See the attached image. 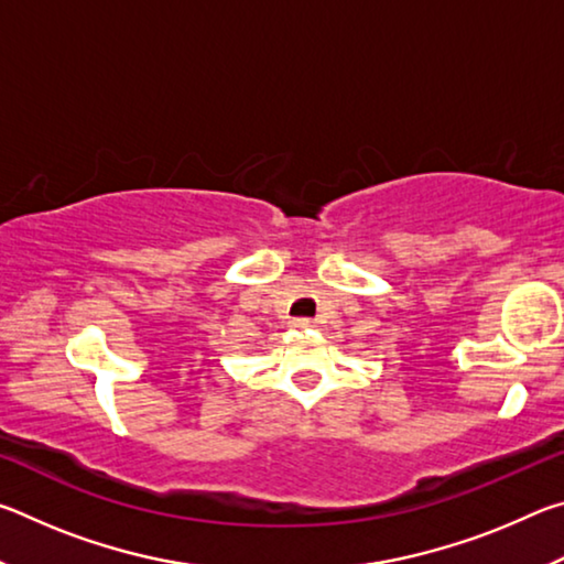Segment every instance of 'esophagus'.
Segmentation results:
<instances>
[{"label":"esophagus","mask_w":564,"mask_h":564,"mask_svg":"<svg viewBox=\"0 0 564 564\" xmlns=\"http://www.w3.org/2000/svg\"><path fill=\"white\" fill-rule=\"evenodd\" d=\"M291 326L293 328H308V326H313V321H308V318H293Z\"/></svg>","instance_id":"obj_1"}]
</instances>
